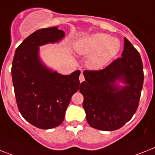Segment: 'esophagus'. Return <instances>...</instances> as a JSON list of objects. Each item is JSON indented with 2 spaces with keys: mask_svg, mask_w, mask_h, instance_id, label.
Segmentation results:
<instances>
[{
  "mask_svg": "<svg viewBox=\"0 0 155 155\" xmlns=\"http://www.w3.org/2000/svg\"><path fill=\"white\" fill-rule=\"evenodd\" d=\"M80 83H82V82L84 81V75L83 73L80 74Z\"/></svg>",
  "mask_w": 155,
  "mask_h": 155,
  "instance_id": "34e87169",
  "label": "esophagus"
}]
</instances>
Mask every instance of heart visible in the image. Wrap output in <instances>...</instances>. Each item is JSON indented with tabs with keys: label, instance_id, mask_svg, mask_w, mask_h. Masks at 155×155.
<instances>
[{
	"label": "heart",
	"instance_id": "obj_1",
	"mask_svg": "<svg viewBox=\"0 0 155 155\" xmlns=\"http://www.w3.org/2000/svg\"><path fill=\"white\" fill-rule=\"evenodd\" d=\"M120 47L118 40L105 34H96L81 40L76 50L81 55L87 56V66L91 69H101L115 57Z\"/></svg>",
	"mask_w": 155,
	"mask_h": 155
}]
</instances>
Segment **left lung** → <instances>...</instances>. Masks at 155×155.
<instances>
[{"label":"left lung","mask_w":155,"mask_h":155,"mask_svg":"<svg viewBox=\"0 0 155 155\" xmlns=\"http://www.w3.org/2000/svg\"><path fill=\"white\" fill-rule=\"evenodd\" d=\"M84 75L80 91L90 126L114 131L132 119L139 106L144 75L140 53L126 38L122 57L101 70H85ZM117 80L126 86L118 87Z\"/></svg>","instance_id":"left-lung-1"}]
</instances>
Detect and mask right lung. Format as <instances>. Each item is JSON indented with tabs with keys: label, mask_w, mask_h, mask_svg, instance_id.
<instances>
[{
	"label": "right lung",
	"mask_w": 155,
	"mask_h": 155,
	"mask_svg": "<svg viewBox=\"0 0 155 155\" xmlns=\"http://www.w3.org/2000/svg\"><path fill=\"white\" fill-rule=\"evenodd\" d=\"M64 32L57 27L31 34L15 49L12 76L19 113L41 129L59 126L71 96L79 90L80 71L63 75L45 68L38 57L40 45L62 39Z\"/></svg>",
	"instance_id": "right-lung-1"
}]
</instances>
